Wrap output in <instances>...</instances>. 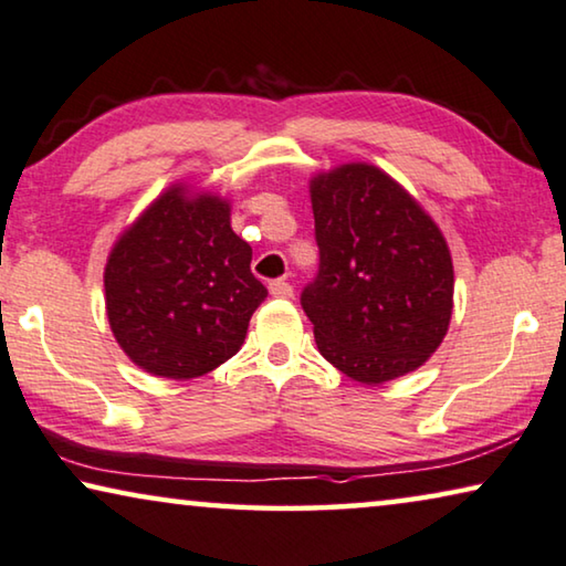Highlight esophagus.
Instances as JSON below:
<instances>
[{
    "label": "esophagus",
    "mask_w": 566,
    "mask_h": 566,
    "mask_svg": "<svg viewBox=\"0 0 566 566\" xmlns=\"http://www.w3.org/2000/svg\"><path fill=\"white\" fill-rule=\"evenodd\" d=\"M269 292H272V297H280V300H290L292 294H294L292 284L286 282V280H274V282H269Z\"/></svg>",
    "instance_id": "esophagus-1"
}]
</instances>
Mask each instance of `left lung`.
Returning <instances> with one entry per match:
<instances>
[{
    "label": "left lung",
    "instance_id": "obj_1",
    "mask_svg": "<svg viewBox=\"0 0 566 566\" xmlns=\"http://www.w3.org/2000/svg\"><path fill=\"white\" fill-rule=\"evenodd\" d=\"M317 276L302 290L325 360L360 384L419 368L452 315V259L419 202L374 165H343L310 185Z\"/></svg>",
    "mask_w": 566,
    "mask_h": 566
}]
</instances>
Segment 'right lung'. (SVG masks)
<instances>
[{
    "label": "right lung",
    "mask_w": 566,
    "mask_h": 566,
    "mask_svg": "<svg viewBox=\"0 0 566 566\" xmlns=\"http://www.w3.org/2000/svg\"><path fill=\"white\" fill-rule=\"evenodd\" d=\"M106 315L116 343L149 374L196 378L239 353L266 286L229 202L170 188L116 241Z\"/></svg>",
    "instance_id": "right-lung-1"
}]
</instances>
